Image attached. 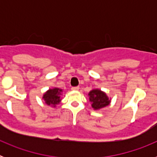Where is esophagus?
Masks as SVG:
<instances>
[{"mask_svg": "<svg viewBox=\"0 0 157 157\" xmlns=\"http://www.w3.org/2000/svg\"><path fill=\"white\" fill-rule=\"evenodd\" d=\"M78 90H79V87H78V86L72 87V88H71V90H73V91H78Z\"/></svg>", "mask_w": 157, "mask_h": 157, "instance_id": "1", "label": "esophagus"}]
</instances>
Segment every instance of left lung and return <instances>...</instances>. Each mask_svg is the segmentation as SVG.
<instances>
[{
	"mask_svg": "<svg viewBox=\"0 0 157 157\" xmlns=\"http://www.w3.org/2000/svg\"><path fill=\"white\" fill-rule=\"evenodd\" d=\"M89 100L94 110H100L107 107L111 103V98H109L106 93L100 89H93L88 94Z\"/></svg>",
	"mask_w": 157,
	"mask_h": 157,
	"instance_id": "1",
	"label": "left lung"
}]
</instances>
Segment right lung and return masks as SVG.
I'll list each match as a JSON object with an SVG mask.
<instances>
[{"instance_id":"right-lung-1","label":"right lung","mask_w":157,"mask_h":157,"mask_svg":"<svg viewBox=\"0 0 157 157\" xmlns=\"http://www.w3.org/2000/svg\"><path fill=\"white\" fill-rule=\"evenodd\" d=\"M63 94V90L58 87L48 89L46 92L44 93L42 100L48 106L55 108L61 101V96Z\"/></svg>"}]
</instances>
